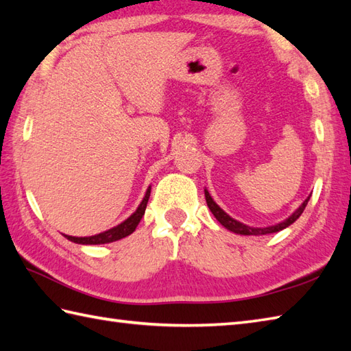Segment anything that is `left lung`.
Segmentation results:
<instances>
[{
    "label": "left lung",
    "mask_w": 351,
    "mask_h": 351,
    "mask_svg": "<svg viewBox=\"0 0 351 351\" xmlns=\"http://www.w3.org/2000/svg\"><path fill=\"white\" fill-rule=\"evenodd\" d=\"M205 199H206V204H208V208H210L211 213L214 214V217L217 219L223 226H225L226 229L232 230V232L235 234H240V235H265V234H273V232H279V230L288 228L289 225H293V223L300 217L302 213L304 211V208H306L308 202H309V197L304 200V202L297 208V210L289 215V217L287 220H283L280 223H278V225L274 226H268V228H250L247 225H244V223H240L234 220L230 215H228L225 211L221 210V208L214 202L213 197L210 196V193H208L205 190Z\"/></svg>",
    "instance_id": "8db88e82"
}]
</instances>
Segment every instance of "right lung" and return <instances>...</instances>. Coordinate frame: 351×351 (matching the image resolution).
<instances>
[{"instance_id": "add662e5", "label": "right lung", "mask_w": 351, "mask_h": 351, "mask_svg": "<svg viewBox=\"0 0 351 351\" xmlns=\"http://www.w3.org/2000/svg\"><path fill=\"white\" fill-rule=\"evenodd\" d=\"M149 196H151V187L147 189L143 200H141L140 206L137 208V211L134 213L131 217L126 219L123 223H121V225H117L116 228H111V229L106 230V232H101V234L93 235V237H71V235H64V237L68 238V240H71L73 243H78V244H106V243H113V241L121 240V238L128 237L130 234L134 232V230H136L141 217L145 215Z\"/></svg>"}]
</instances>
